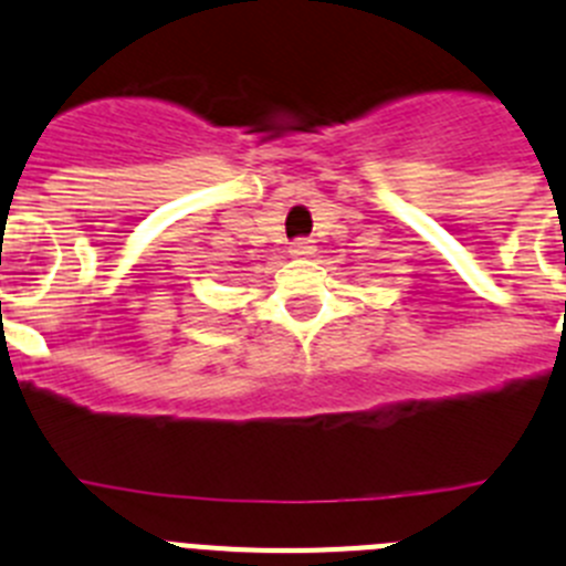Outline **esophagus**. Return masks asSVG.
<instances>
[{"mask_svg": "<svg viewBox=\"0 0 566 566\" xmlns=\"http://www.w3.org/2000/svg\"><path fill=\"white\" fill-rule=\"evenodd\" d=\"M290 253H293V256H298V259H304V256H313V253H315L313 239H307V237H298V239H293V242H290Z\"/></svg>", "mask_w": 566, "mask_h": 566, "instance_id": "1", "label": "esophagus"}]
</instances>
